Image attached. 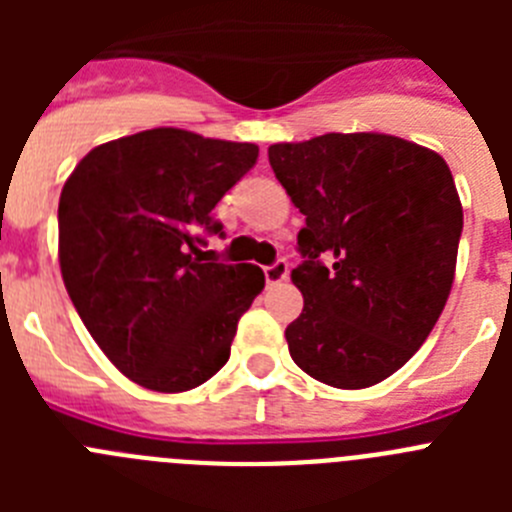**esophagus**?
Wrapping results in <instances>:
<instances>
[{"mask_svg": "<svg viewBox=\"0 0 512 512\" xmlns=\"http://www.w3.org/2000/svg\"><path fill=\"white\" fill-rule=\"evenodd\" d=\"M264 277H266V284H279V282H284V279L289 277L287 261H274V264H271V266H266V269H264Z\"/></svg>", "mask_w": 512, "mask_h": 512, "instance_id": "34e87169", "label": "esophagus"}]
</instances>
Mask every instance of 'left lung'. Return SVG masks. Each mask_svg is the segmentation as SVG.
Segmentation results:
<instances>
[{
    "label": "left lung",
    "instance_id": "8db88e82",
    "mask_svg": "<svg viewBox=\"0 0 512 512\" xmlns=\"http://www.w3.org/2000/svg\"><path fill=\"white\" fill-rule=\"evenodd\" d=\"M269 164L305 215L289 356L338 390L372 387L423 346L449 300L464 228L454 176L436 151L382 133L277 143Z\"/></svg>",
    "mask_w": 512,
    "mask_h": 512
}]
</instances>
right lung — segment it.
I'll return each mask as SVG.
<instances>
[{"instance_id":"obj_1","label":"right lung","mask_w":512,"mask_h":512,"mask_svg":"<svg viewBox=\"0 0 512 512\" xmlns=\"http://www.w3.org/2000/svg\"><path fill=\"white\" fill-rule=\"evenodd\" d=\"M259 146L153 128L92 148L58 202L66 292L104 356L153 392L217 374L243 312L264 289L253 264H220L202 233L253 169Z\"/></svg>"}]
</instances>
